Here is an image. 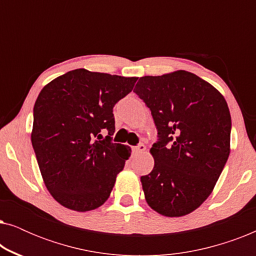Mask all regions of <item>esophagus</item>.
Instances as JSON below:
<instances>
[{"label":"esophagus","mask_w":256,"mask_h":256,"mask_svg":"<svg viewBox=\"0 0 256 256\" xmlns=\"http://www.w3.org/2000/svg\"><path fill=\"white\" fill-rule=\"evenodd\" d=\"M146 146L141 143V144L136 146H132V152L134 154H141V152H146Z\"/></svg>","instance_id":"34e87169"}]
</instances>
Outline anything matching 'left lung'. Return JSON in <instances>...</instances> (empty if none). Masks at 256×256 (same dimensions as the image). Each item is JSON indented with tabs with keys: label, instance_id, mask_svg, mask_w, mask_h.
Returning <instances> with one entry per match:
<instances>
[{
	"label": "left lung",
	"instance_id": "left-lung-1",
	"mask_svg": "<svg viewBox=\"0 0 256 256\" xmlns=\"http://www.w3.org/2000/svg\"><path fill=\"white\" fill-rule=\"evenodd\" d=\"M134 92L152 112L158 141L141 177L148 205L166 216H186L204 202L230 156V114L218 90L183 71L138 79Z\"/></svg>",
	"mask_w": 256,
	"mask_h": 256
}]
</instances>
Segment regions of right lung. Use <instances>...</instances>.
Instances as JSON below:
<instances>
[{
  "label": "right lung",
  "instance_id": "right-lung-1",
  "mask_svg": "<svg viewBox=\"0 0 256 256\" xmlns=\"http://www.w3.org/2000/svg\"><path fill=\"white\" fill-rule=\"evenodd\" d=\"M136 80L78 68L40 90L31 142L45 186L60 205L86 212L110 197L132 152L112 142L113 108L132 92ZM102 130L106 138L100 134Z\"/></svg>",
  "mask_w": 256,
  "mask_h": 256
}]
</instances>
